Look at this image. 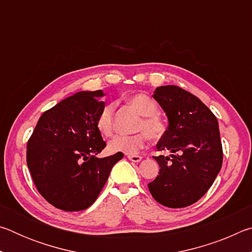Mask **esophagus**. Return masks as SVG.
I'll list each match as a JSON object with an SVG mask.
<instances>
[{
    "label": "esophagus",
    "instance_id": "1",
    "mask_svg": "<svg viewBox=\"0 0 252 252\" xmlns=\"http://www.w3.org/2000/svg\"><path fill=\"white\" fill-rule=\"evenodd\" d=\"M127 159L133 161V162H139V161H141L142 157L138 156V155H127Z\"/></svg>",
    "mask_w": 252,
    "mask_h": 252
}]
</instances>
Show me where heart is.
<instances>
[{
	"instance_id": "obj_1",
	"label": "heart",
	"mask_w": 252,
	"mask_h": 252,
	"mask_svg": "<svg viewBox=\"0 0 252 252\" xmlns=\"http://www.w3.org/2000/svg\"><path fill=\"white\" fill-rule=\"evenodd\" d=\"M126 102L136 112L141 114V119L136 123L135 130L139 131L131 135H118L109 143L112 152L135 153L142 149L150 138L153 141L162 139L167 132V126L159 116V106L157 102L144 93H134L126 97ZM114 103L106 104L101 110L96 119V126L104 136H112L114 132Z\"/></svg>"
}]
</instances>
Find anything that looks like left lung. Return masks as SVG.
Wrapping results in <instances>:
<instances>
[{
  "mask_svg": "<svg viewBox=\"0 0 252 252\" xmlns=\"http://www.w3.org/2000/svg\"><path fill=\"white\" fill-rule=\"evenodd\" d=\"M152 96L169 120L157 150L172 155L153 157L160 170L149 190L162 206H191L210 189L222 165L218 120L197 96L176 85L157 88Z\"/></svg>",
  "mask_w": 252,
  "mask_h": 252,
  "instance_id": "left-lung-1",
  "label": "left lung"
}]
</instances>
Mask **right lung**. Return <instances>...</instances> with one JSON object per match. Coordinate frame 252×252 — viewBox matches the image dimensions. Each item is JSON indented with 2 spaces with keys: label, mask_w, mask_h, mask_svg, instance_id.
<instances>
[{
  "label": "right lung",
  "mask_w": 252,
  "mask_h": 252,
  "mask_svg": "<svg viewBox=\"0 0 252 252\" xmlns=\"http://www.w3.org/2000/svg\"><path fill=\"white\" fill-rule=\"evenodd\" d=\"M103 92L82 91L42 114L27 144V163L37 191L64 211L95 201L122 152L96 158L106 143L96 126Z\"/></svg>",
  "instance_id": "add662e5"
}]
</instances>
